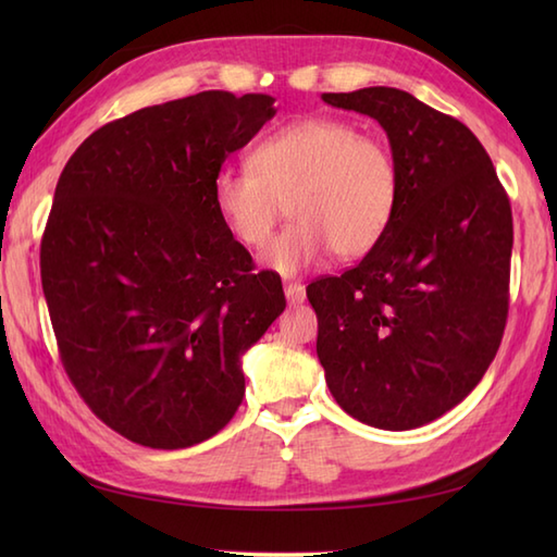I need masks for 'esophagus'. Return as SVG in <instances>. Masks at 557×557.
Returning a JSON list of instances; mask_svg holds the SVG:
<instances>
[{
	"label": "esophagus",
	"mask_w": 557,
	"mask_h": 557,
	"mask_svg": "<svg viewBox=\"0 0 557 557\" xmlns=\"http://www.w3.org/2000/svg\"><path fill=\"white\" fill-rule=\"evenodd\" d=\"M285 297H287V301L289 304H301L304 299H306V287L301 285V282H292V280H287L285 282Z\"/></svg>",
	"instance_id": "34e87169"
}]
</instances>
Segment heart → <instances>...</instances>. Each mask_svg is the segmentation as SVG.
Returning a JSON list of instances; mask_svg holds the SVG:
<instances>
[{
	"mask_svg": "<svg viewBox=\"0 0 557 557\" xmlns=\"http://www.w3.org/2000/svg\"><path fill=\"white\" fill-rule=\"evenodd\" d=\"M399 162L389 140L337 116H309L268 134L251 168H222L212 203L224 227L248 248L263 246L289 200L294 222L260 256L280 275L369 253L399 203Z\"/></svg>",
	"mask_w": 557,
	"mask_h": 557,
	"instance_id": "b5f03b06",
	"label": "heart"
}]
</instances>
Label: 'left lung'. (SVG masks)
Returning a JSON list of instances; mask_svg holds the SVG:
<instances>
[{"mask_svg": "<svg viewBox=\"0 0 557 557\" xmlns=\"http://www.w3.org/2000/svg\"><path fill=\"white\" fill-rule=\"evenodd\" d=\"M369 114L399 162V203L357 268L306 287L337 405L409 431L457 407L488 371L510 301L512 210L479 138L405 90L323 92Z\"/></svg>", "mask_w": 557, "mask_h": 557, "instance_id": "obj_1", "label": "left lung"}]
</instances>
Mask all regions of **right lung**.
Instances as JSON below:
<instances>
[{
	"mask_svg": "<svg viewBox=\"0 0 557 557\" xmlns=\"http://www.w3.org/2000/svg\"><path fill=\"white\" fill-rule=\"evenodd\" d=\"M275 116L227 90L152 104L69 158L40 244L59 357L83 401L132 443L180 449L230 423L244 351L285 311L234 239L212 180Z\"/></svg>",
	"mask_w": 557,
	"mask_h": 557,
	"instance_id": "obj_1",
	"label": "right lung"
}]
</instances>
